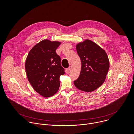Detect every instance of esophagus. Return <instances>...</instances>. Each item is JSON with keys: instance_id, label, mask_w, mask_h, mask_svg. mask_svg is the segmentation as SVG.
Here are the masks:
<instances>
[{"instance_id": "1", "label": "esophagus", "mask_w": 134, "mask_h": 134, "mask_svg": "<svg viewBox=\"0 0 134 134\" xmlns=\"http://www.w3.org/2000/svg\"><path fill=\"white\" fill-rule=\"evenodd\" d=\"M70 70V68H68L66 69V73H69V71Z\"/></svg>"}]
</instances>
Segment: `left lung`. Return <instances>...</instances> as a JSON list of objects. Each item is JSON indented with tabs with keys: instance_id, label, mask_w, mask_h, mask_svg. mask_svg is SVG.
Masks as SVG:
<instances>
[{
	"instance_id": "8db88e82",
	"label": "left lung",
	"mask_w": 134,
	"mask_h": 134,
	"mask_svg": "<svg viewBox=\"0 0 134 134\" xmlns=\"http://www.w3.org/2000/svg\"><path fill=\"white\" fill-rule=\"evenodd\" d=\"M81 68L79 77L74 81L78 89L92 92L104 82L109 68V61L105 51L96 43L86 40L76 45Z\"/></svg>"
}]
</instances>
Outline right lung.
<instances>
[{
  "label": "right lung",
  "mask_w": 134,
  "mask_h": 134,
  "mask_svg": "<svg viewBox=\"0 0 134 134\" xmlns=\"http://www.w3.org/2000/svg\"><path fill=\"white\" fill-rule=\"evenodd\" d=\"M60 44L44 40L33 47L26 60L28 79L34 90L44 97L52 96L57 92L60 76L65 73L61 58L56 53Z\"/></svg>",
  "instance_id": "right-lung-1"
}]
</instances>
